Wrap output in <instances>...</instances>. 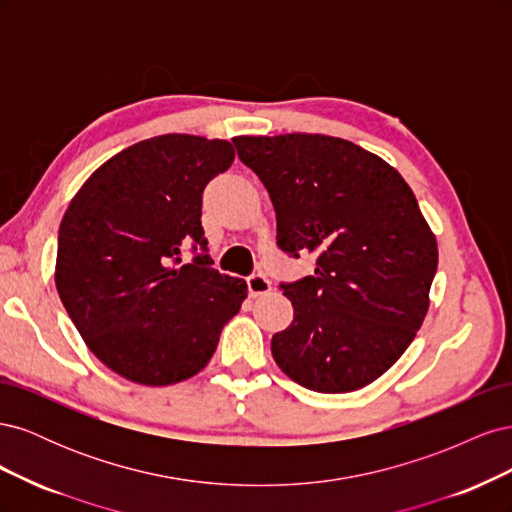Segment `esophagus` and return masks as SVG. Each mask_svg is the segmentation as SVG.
I'll use <instances>...</instances> for the list:
<instances>
[{"label":"esophagus","mask_w":512,"mask_h":512,"mask_svg":"<svg viewBox=\"0 0 512 512\" xmlns=\"http://www.w3.org/2000/svg\"><path fill=\"white\" fill-rule=\"evenodd\" d=\"M247 288H250L252 297H265L271 292V282L262 273H254L247 277Z\"/></svg>","instance_id":"1"}]
</instances>
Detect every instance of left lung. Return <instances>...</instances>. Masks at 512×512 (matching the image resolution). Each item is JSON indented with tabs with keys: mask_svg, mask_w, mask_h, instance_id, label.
<instances>
[{
	"mask_svg": "<svg viewBox=\"0 0 512 512\" xmlns=\"http://www.w3.org/2000/svg\"><path fill=\"white\" fill-rule=\"evenodd\" d=\"M265 183L277 245L314 254V275L282 284L294 320L271 339L288 378L350 393L378 380L427 316L438 243L416 196L376 153L324 134L235 136Z\"/></svg>",
	"mask_w": 512,
	"mask_h": 512,
	"instance_id": "1",
	"label": "left lung"
}]
</instances>
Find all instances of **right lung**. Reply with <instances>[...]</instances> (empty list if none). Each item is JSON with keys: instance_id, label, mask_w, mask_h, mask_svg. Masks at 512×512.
<instances>
[{"instance_id": "right-lung-1", "label": "right lung", "mask_w": 512, "mask_h": 512, "mask_svg": "<svg viewBox=\"0 0 512 512\" xmlns=\"http://www.w3.org/2000/svg\"><path fill=\"white\" fill-rule=\"evenodd\" d=\"M235 160L220 138L162 134L106 160L59 224L55 286L87 348L130 382L196 376L247 297L239 277L211 269L200 226L205 185Z\"/></svg>"}]
</instances>
